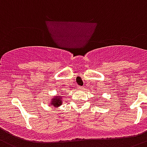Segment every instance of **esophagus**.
<instances>
[{"label":"esophagus","mask_w":147,"mask_h":147,"mask_svg":"<svg viewBox=\"0 0 147 147\" xmlns=\"http://www.w3.org/2000/svg\"><path fill=\"white\" fill-rule=\"evenodd\" d=\"M78 88L79 89V90H82V89H83V87H81V86H78Z\"/></svg>","instance_id":"obj_1"}]
</instances>
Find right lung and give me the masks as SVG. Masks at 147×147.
Segmentation results:
<instances>
[{"label": "right lung", "instance_id": "right-lung-1", "mask_svg": "<svg viewBox=\"0 0 147 147\" xmlns=\"http://www.w3.org/2000/svg\"><path fill=\"white\" fill-rule=\"evenodd\" d=\"M62 96H55L54 98H53L52 99H51V105L55 107V108H57V107L60 106V105H62Z\"/></svg>", "mask_w": 147, "mask_h": 147}]
</instances>
